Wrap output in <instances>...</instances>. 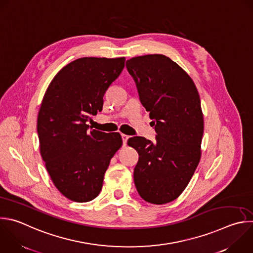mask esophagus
<instances>
[{"instance_id":"34e87169","label":"esophagus","mask_w":253,"mask_h":253,"mask_svg":"<svg viewBox=\"0 0 253 253\" xmlns=\"http://www.w3.org/2000/svg\"><path fill=\"white\" fill-rule=\"evenodd\" d=\"M121 137H122V141H123V145L124 146H126V144H127V141H128V136L127 135H125V134H121Z\"/></svg>"}]
</instances>
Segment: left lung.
<instances>
[{
	"mask_svg": "<svg viewBox=\"0 0 253 253\" xmlns=\"http://www.w3.org/2000/svg\"><path fill=\"white\" fill-rule=\"evenodd\" d=\"M126 67L157 133L154 143L141 136L128 140L139 154L134 183L146 202L170 203L186 189L201 159L200 95L187 72L166 55L133 57Z\"/></svg>",
	"mask_w": 253,
	"mask_h": 253,
	"instance_id": "1",
	"label": "left lung"
}]
</instances>
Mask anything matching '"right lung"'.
I'll return each instance as SVG.
<instances>
[{
  "mask_svg": "<svg viewBox=\"0 0 253 253\" xmlns=\"http://www.w3.org/2000/svg\"><path fill=\"white\" fill-rule=\"evenodd\" d=\"M125 57H82L53 77L39 116L40 149L57 190L67 199L86 203L102 189L111 158L122 145L119 133L90 129L91 115L102 110L103 96L120 75Z\"/></svg>",
  "mask_w": 253,
  "mask_h": 253,
  "instance_id": "obj_1",
  "label": "right lung"
}]
</instances>
